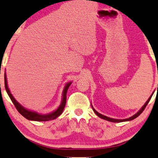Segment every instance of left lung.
<instances>
[{"label":"left lung","instance_id":"1","mask_svg":"<svg viewBox=\"0 0 158 158\" xmlns=\"http://www.w3.org/2000/svg\"><path fill=\"white\" fill-rule=\"evenodd\" d=\"M151 98H152V96L150 97L149 98H148V100H147L146 101V103H145V105L143 106V107H142V109L141 110H140L139 111V112H137V113L136 114H135L134 115H133L132 117H131V118H127V119H121V120H120V119H114V118H109V117H106V116H105V115H101V114H100V113H98V112H97L96 110H94V109L92 107V109H93V110H94V112H95V114H96L98 116V117H100V118H103V119H104V120H106V121H112V122H122V121H131V120H133V119H134V118H136V117H138L139 115H140V114L142 113V112H143L144 111V110H145V107H146V106L148 105V102H149V100H151Z\"/></svg>","mask_w":158,"mask_h":158}]
</instances>
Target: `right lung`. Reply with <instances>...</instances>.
Listing matches in <instances>:
<instances>
[{
    "mask_svg": "<svg viewBox=\"0 0 158 158\" xmlns=\"http://www.w3.org/2000/svg\"><path fill=\"white\" fill-rule=\"evenodd\" d=\"M4 85H5V89H6V92H7L9 97L11 99L12 102L14 104L15 107L16 108V110H18V112L22 115V116L25 118L28 119V120L31 121H50L53 120V119L56 118L59 116L60 114L63 112L64 109L66 102H67V90H68L69 87L71 85V82L67 84V85L65 86L64 89V93H63V99H62V103L59 107L58 108V110H56L55 112H53L52 113L48 114V115H40V114H38L37 112H31L27 110H25L24 107H22L16 100H15V98H13V95L10 93V90H9L8 86H7V82H6V74H4Z\"/></svg>",
    "mask_w": 158,
    "mask_h": 158,
    "instance_id": "obj_1",
    "label": "right lung"
}]
</instances>
